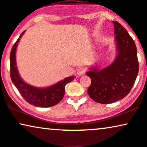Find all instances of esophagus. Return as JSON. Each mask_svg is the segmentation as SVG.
<instances>
[{
  "label": "esophagus",
  "mask_w": 147,
  "mask_h": 147,
  "mask_svg": "<svg viewBox=\"0 0 147 147\" xmlns=\"http://www.w3.org/2000/svg\"><path fill=\"white\" fill-rule=\"evenodd\" d=\"M86 72V68H85L84 66H81V67L79 68V69L77 70V74L78 75L81 76Z\"/></svg>",
  "instance_id": "34e87169"
}]
</instances>
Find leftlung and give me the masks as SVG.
Segmentation results:
<instances>
[{"label":"left lung","instance_id":"obj_1","mask_svg":"<svg viewBox=\"0 0 147 147\" xmlns=\"http://www.w3.org/2000/svg\"><path fill=\"white\" fill-rule=\"evenodd\" d=\"M113 23L117 51L116 58L103 69L91 68L86 72L92 80L88 95L100 104L113 103L125 98L132 88L139 70L134 41L119 22Z\"/></svg>","mask_w":147,"mask_h":147}]
</instances>
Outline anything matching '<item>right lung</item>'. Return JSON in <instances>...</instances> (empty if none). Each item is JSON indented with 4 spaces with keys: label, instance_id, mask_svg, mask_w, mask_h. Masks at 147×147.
Returning <instances> with one entry per match:
<instances>
[{
    "label": "right lung",
    "instance_id": "right-lung-1",
    "mask_svg": "<svg viewBox=\"0 0 147 147\" xmlns=\"http://www.w3.org/2000/svg\"><path fill=\"white\" fill-rule=\"evenodd\" d=\"M25 32L22 33L13 46L10 53V74L11 81L22 97L30 105L38 107H51L58 104L65 94V86L71 82L75 76L65 78L53 85L45 88H38L25 83L20 77L16 66V52L20 38Z\"/></svg>",
    "mask_w": 147,
    "mask_h": 147
}]
</instances>
